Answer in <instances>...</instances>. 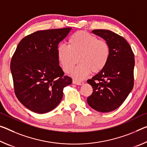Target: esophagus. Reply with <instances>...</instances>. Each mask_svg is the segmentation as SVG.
<instances>
[{
	"label": "esophagus",
	"mask_w": 147,
	"mask_h": 147,
	"mask_svg": "<svg viewBox=\"0 0 147 147\" xmlns=\"http://www.w3.org/2000/svg\"><path fill=\"white\" fill-rule=\"evenodd\" d=\"M73 83L74 84H76V85H82L84 84L83 82H79V81H77V80H73Z\"/></svg>",
	"instance_id": "esophagus-1"
}]
</instances>
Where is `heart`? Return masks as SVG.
Instances as JSON below:
<instances>
[{
    "instance_id": "1",
    "label": "heart",
    "mask_w": 147,
    "mask_h": 147,
    "mask_svg": "<svg viewBox=\"0 0 147 147\" xmlns=\"http://www.w3.org/2000/svg\"><path fill=\"white\" fill-rule=\"evenodd\" d=\"M58 60L65 73L71 72L77 62L80 63L71 75L77 80L84 79L91 72L99 73L109 61L111 50L109 43L89 32L79 31L69 37L68 46L57 48Z\"/></svg>"
}]
</instances>
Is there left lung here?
I'll use <instances>...</instances> for the list:
<instances>
[{"instance_id": "1", "label": "left lung", "mask_w": 147, "mask_h": 147, "mask_svg": "<svg viewBox=\"0 0 147 147\" xmlns=\"http://www.w3.org/2000/svg\"><path fill=\"white\" fill-rule=\"evenodd\" d=\"M92 32L109 43L111 54L105 67L87 81L93 88L87 102L95 111L109 113L124 103L134 88V54L127 42L114 32L95 29Z\"/></svg>"}]
</instances>
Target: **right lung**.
I'll return each mask as SVG.
<instances>
[{
  "label": "right lung",
  "mask_w": 147,
  "mask_h": 147,
  "mask_svg": "<svg viewBox=\"0 0 147 147\" xmlns=\"http://www.w3.org/2000/svg\"><path fill=\"white\" fill-rule=\"evenodd\" d=\"M71 28L38 31L20 42L10 63L15 94L25 107L48 113L61 101L72 78L65 76L57 58L59 43Z\"/></svg>",
  "instance_id": "obj_1"
}]
</instances>
